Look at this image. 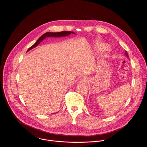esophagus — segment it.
Wrapping results in <instances>:
<instances>
[{
	"label": "esophagus",
	"instance_id": "obj_1",
	"mask_svg": "<svg viewBox=\"0 0 147 147\" xmlns=\"http://www.w3.org/2000/svg\"><path fill=\"white\" fill-rule=\"evenodd\" d=\"M88 81V78L87 77H82L80 78V82H87Z\"/></svg>",
	"mask_w": 147,
	"mask_h": 147
}]
</instances>
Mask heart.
<instances>
[{
    "label": "heart",
    "instance_id": "b5f03b06",
    "mask_svg": "<svg viewBox=\"0 0 147 147\" xmlns=\"http://www.w3.org/2000/svg\"><path fill=\"white\" fill-rule=\"evenodd\" d=\"M102 48H104V49H105V48H107V47H105V46H102Z\"/></svg>",
    "mask_w": 147,
    "mask_h": 147
}]
</instances>
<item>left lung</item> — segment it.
Instances as JSON below:
<instances>
[{"label": "left lung", "instance_id": "1", "mask_svg": "<svg viewBox=\"0 0 147 147\" xmlns=\"http://www.w3.org/2000/svg\"><path fill=\"white\" fill-rule=\"evenodd\" d=\"M125 55H126V56H127V57H129V55H128V53H127V51H125Z\"/></svg>", "mask_w": 147, "mask_h": 147}]
</instances>
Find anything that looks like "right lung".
<instances>
[{
	"instance_id": "add662e5",
	"label": "right lung",
	"mask_w": 147,
	"mask_h": 147,
	"mask_svg": "<svg viewBox=\"0 0 147 147\" xmlns=\"http://www.w3.org/2000/svg\"><path fill=\"white\" fill-rule=\"evenodd\" d=\"M70 34H75L74 32L71 31H61V32H48L45 34H44L42 35L37 40L36 42L31 46L27 50V52L29 51L30 50L35 48L38 44L40 43V42L42 41L46 37H61V36H66L69 35Z\"/></svg>"
}]
</instances>
